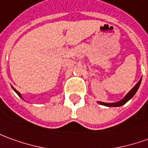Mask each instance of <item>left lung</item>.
<instances>
[{
	"instance_id": "8db88e82",
	"label": "left lung",
	"mask_w": 148,
	"mask_h": 148,
	"mask_svg": "<svg viewBox=\"0 0 148 148\" xmlns=\"http://www.w3.org/2000/svg\"><path fill=\"white\" fill-rule=\"evenodd\" d=\"M141 80H142V78H140V80H139L136 85H135V86L133 87V88L130 90V91L128 92L127 94L126 95L123 99L120 100V101H119V102H116V103H103V102H98L99 104H101V105H103V106H110V107H116V106H123V105H124L125 103L128 102L130 99H132L133 96L135 95V93L137 92L138 90V89H139V86H140V83H141Z\"/></svg>"
}]
</instances>
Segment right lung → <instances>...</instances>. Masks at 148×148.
<instances>
[{
  "label": "right lung",
  "mask_w": 148,
  "mask_h": 148,
  "mask_svg": "<svg viewBox=\"0 0 148 148\" xmlns=\"http://www.w3.org/2000/svg\"><path fill=\"white\" fill-rule=\"evenodd\" d=\"M12 88H13V90H14V91L16 92V94H17V95H18V96H19V97H20V98H21V99H23V98H22V97H21V95L20 92H18V91H17V90H16V89H15V88H13V86H12Z\"/></svg>",
  "instance_id": "obj_1"
}]
</instances>
